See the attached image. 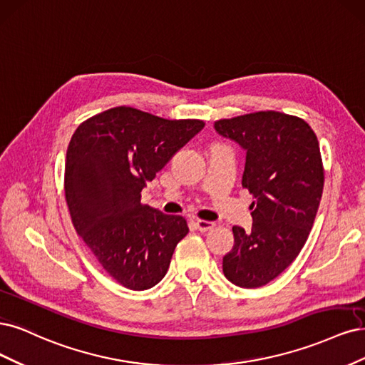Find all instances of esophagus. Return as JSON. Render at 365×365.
Returning a JSON list of instances; mask_svg holds the SVG:
<instances>
[{"mask_svg":"<svg viewBox=\"0 0 365 365\" xmlns=\"http://www.w3.org/2000/svg\"><path fill=\"white\" fill-rule=\"evenodd\" d=\"M195 226H197V229L200 232H209V230H212L215 227V222L205 221V220H197L195 221Z\"/></svg>","mask_w":365,"mask_h":365,"instance_id":"obj_1","label":"esophagus"}]
</instances>
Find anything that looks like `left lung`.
<instances>
[{"mask_svg":"<svg viewBox=\"0 0 365 365\" xmlns=\"http://www.w3.org/2000/svg\"><path fill=\"white\" fill-rule=\"evenodd\" d=\"M215 130L247 151L242 187L255 198L252 232L232 227L222 273L241 288H259L294 262L314 226L324 185L319 139L307 121L276 110L218 120Z\"/></svg>","mask_w":365,"mask_h":365,"instance_id":"left-lung-1","label":"left lung"}]
</instances>
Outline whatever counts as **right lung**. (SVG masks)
Returning a JSON list of instances; mask_svg holds the SVG:
<instances>
[{
  "label": "right lung",
  "instance_id": "obj_1",
  "mask_svg": "<svg viewBox=\"0 0 365 365\" xmlns=\"http://www.w3.org/2000/svg\"><path fill=\"white\" fill-rule=\"evenodd\" d=\"M202 120H165L118 106L81 123L69 140L65 198L73 226L118 284L143 291L167 274L186 220L140 203V191Z\"/></svg>",
  "mask_w": 365,
  "mask_h": 365
}]
</instances>
